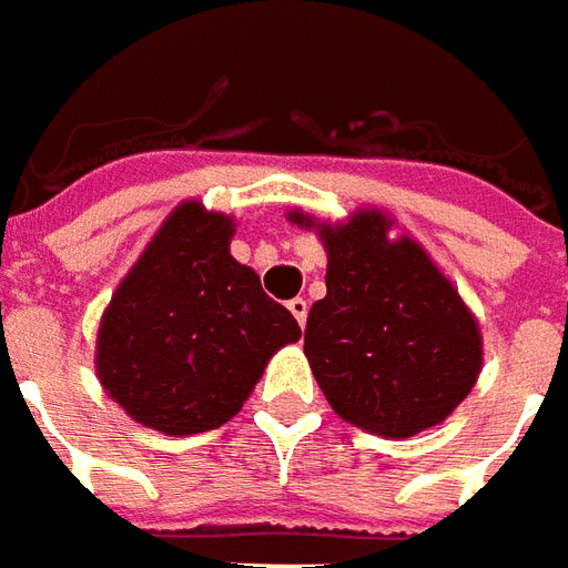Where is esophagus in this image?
<instances>
[{
    "instance_id": "1",
    "label": "esophagus",
    "mask_w": 568,
    "mask_h": 568,
    "mask_svg": "<svg viewBox=\"0 0 568 568\" xmlns=\"http://www.w3.org/2000/svg\"><path fill=\"white\" fill-rule=\"evenodd\" d=\"M287 308L293 312V317L300 321V326H305V321H308V302L302 300V296H296V300L287 302Z\"/></svg>"
}]
</instances>
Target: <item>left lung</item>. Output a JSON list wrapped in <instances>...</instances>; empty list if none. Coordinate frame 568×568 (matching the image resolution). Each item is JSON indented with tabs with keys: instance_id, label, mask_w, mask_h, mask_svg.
<instances>
[{
	"instance_id": "8db88e82",
	"label": "left lung",
	"mask_w": 568,
	"mask_h": 568,
	"mask_svg": "<svg viewBox=\"0 0 568 568\" xmlns=\"http://www.w3.org/2000/svg\"><path fill=\"white\" fill-rule=\"evenodd\" d=\"M290 221L312 226L305 214ZM321 239L326 296L308 312L305 354L335 415L390 438L442 424L481 369V335L459 293L415 242H387L378 211Z\"/></svg>"
}]
</instances>
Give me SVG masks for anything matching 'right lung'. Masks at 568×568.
<instances>
[{"instance_id":"1","label":"right lung","mask_w":568,"mask_h":568,"mask_svg":"<svg viewBox=\"0 0 568 568\" xmlns=\"http://www.w3.org/2000/svg\"><path fill=\"white\" fill-rule=\"evenodd\" d=\"M223 214L184 202L153 235L99 326L102 387L165 436L223 426L268 357L302 335L254 268L230 256Z\"/></svg>"}]
</instances>
